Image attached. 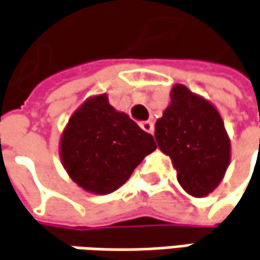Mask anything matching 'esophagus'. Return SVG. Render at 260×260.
<instances>
[{
  "instance_id": "esophagus-1",
  "label": "esophagus",
  "mask_w": 260,
  "mask_h": 260,
  "mask_svg": "<svg viewBox=\"0 0 260 260\" xmlns=\"http://www.w3.org/2000/svg\"><path fill=\"white\" fill-rule=\"evenodd\" d=\"M140 126H141L145 132H148V134H152V132H154V122H152V120H144V122H140Z\"/></svg>"
}]
</instances>
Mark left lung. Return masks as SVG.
<instances>
[{"instance_id": "8db88e82", "label": "left lung", "mask_w": 260, "mask_h": 260, "mask_svg": "<svg viewBox=\"0 0 260 260\" xmlns=\"http://www.w3.org/2000/svg\"><path fill=\"white\" fill-rule=\"evenodd\" d=\"M154 137L186 193L205 198L218 187L230 164L232 145L220 112L209 100L175 84Z\"/></svg>"}]
</instances>
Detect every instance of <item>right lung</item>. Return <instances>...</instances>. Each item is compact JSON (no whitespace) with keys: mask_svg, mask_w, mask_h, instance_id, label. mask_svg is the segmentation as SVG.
<instances>
[{"mask_svg":"<svg viewBox=\"0 0 260 260\" xmlns=\"http://www.w3.org/2000/svg\"><path fill=\"white\" fill-rule=\"evenodd\" d=\"M155 148L151 135L113 108L106 93L88 97L71 115L59 140L65 172L94 195H108L122 186Z\"/></svg>","mask_w":260,"mask_h":260,"instance_id":"obj_1","label":"right lung"}]
</instances>
